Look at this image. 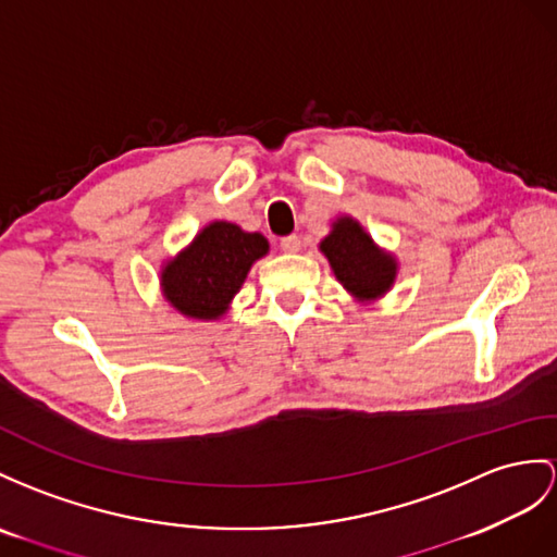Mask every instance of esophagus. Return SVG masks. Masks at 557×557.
Listing matches in <instances>:
<instances>
[{
	"mask_svg": "<svg viewBox=\"0 0 557 557\" xmlns=\"http://www.w3.org/2000/svg\"><path fill=\"white\" fill-rule=\"evenodd\" d=\"M300 238H297L295 234L293 236H286V238H281V250L283 252H288V255H293V252H300Z\"/></svg>",
	"mask_w": 557,
	"mask_h": 557,
	"instance_id": "esophagus-1",
	"label": "esophagus"
}]
</instances>
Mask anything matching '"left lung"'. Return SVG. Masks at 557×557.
Wrapping results in <instances>:
<instances>
[{
    "mask_svg": "<svg viewBox=\"0 0 557 557\" xmlns=\"http://www.w3.org/2000/svg\"><path fill=\"white\" fill-rule=\"evenodd\" d=\"M319 250L355 302H377L395 286L399 274L397 257L377 246L355 216H335L329 236L319 243Z\"/></svg>",
    "mask_w": 557,
    "mask_h": 557,
    "instance_id": "obj_1",
    "label": "left lung"
}]
</instances>
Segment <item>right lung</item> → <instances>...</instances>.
Listing matches in <instances>:
<instances>
[{
  "instance_id": "1",
  "label": "right lung",
  "mask_w": 557,
  "mask_h": 557,
  "mask_svg": "<svg viewBox=\"0 0 557 557\" xmlns=\"http://www.w3.org/2000/svg\"><path fill=\"white\" fill-rule=\"evenodd\" d=\"M264 255H269V240L262 234L214 220L186 248L162 262L160 293L182 317L216 321L226 317L252 264Z\"/></svg>"
}]
</instances>
